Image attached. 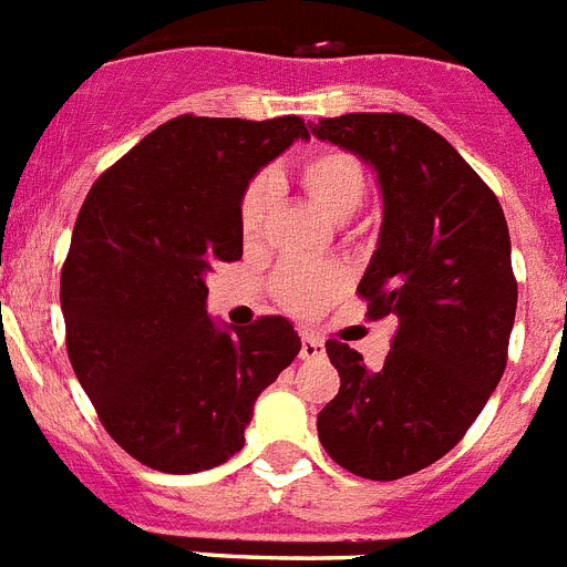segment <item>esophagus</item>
I'll return each instance as SVG.
<instances>
[{"instance_id": "1", "label": "esophagus", "mask_w": 567, "mask_h": 567, "mask_svg": "<svg viewBox=\"0 0 567 567\" xmlns=\"http://www.w3.org/2000/svg\"><path fill=\"white\" fill-rule=\"evenodd\" d=\"M323 354H327V346L320 343L318 338H312V334H303V338H300V358L315 360L323 358Z\"/></svg>"}]
</instances>
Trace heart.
<instances>
[{"label":"heart","instance_id":"heart-1","mask_svg":"<svg viewBox=\"0 0 567 567\" xmlns=\"http://www.w3.org/2000/svg\"><path fill=\"white\" fill-rule=\"evenodd\" d=\"M300 187L332 221L352 218L365 202L369 175L358 155L346 150H318L309 153L298 169ZM278 202V182L272 173L249 178L238 198V233L244 247H258L267 238ZM349 287V272L340 264H284L272 278V295L295 318H318L323 309Z\"/></svg>","mask_w":567,"mask_h":567}]
</instances>
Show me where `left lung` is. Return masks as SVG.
<instances>
[{"label": "left lung", "instance_id": "1", "mask_svg": "<svg viewBox=\"0 0 567 567\" xmlns=\"http://www.w3.org/2000/svg\"><path fill=\"white\" fill-rule=\"evenodd\" d=\"M312 133L378 169L383 229L358 295L369 320L398 318L378 372L329 340L340 392L318 437L358 477H409L452 452L505 372L517 315L508 224L488 184L414 115L346 113Z\"/></svg>", "mask_w": 567, "mask_h": 567}]
</instances>
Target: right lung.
<instances>
[{
	"mask_svg": "<svg viewBox=\"0 0 567 567\" xmlns=\"http://www.w3.org/2000/svg\"><path fill=\"white\" fill-rule=\"evenodd\" d=\"M295 138L267 122L178 115L104 169L79 209L62 267L68 358L110 437L164 474H195L244 449L258 394L300 352L289 320L224 332L207 275L244 255L238 198Z\"/></svg>",
	"mask_w": 567,
	"mask_h": 567,
	"instance_id": "right-lung-1",
	"label": "right lung"
}]
</instances>
